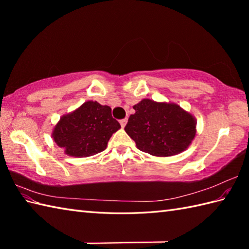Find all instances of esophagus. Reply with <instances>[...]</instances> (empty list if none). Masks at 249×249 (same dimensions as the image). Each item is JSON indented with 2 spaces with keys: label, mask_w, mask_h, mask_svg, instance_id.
Segmentation results:
<instances>
[{
  "label": "esophagus",
  "mask_w": 249,
  "mask_h": 249,
  "mask_svg": "<svg viewBox=\"0 0 249 249\" xmlns=\"http://www.w3.org/2000/svg\"><path fill=\"white\" fill-rule=\"evenodd\" d=\"M120 124H121V126H122V128H124L125 126H126V124H127V119L121 120V121H120Z\"/></svg>",
  "instance_id": "esophagus-1"
}]
</instances>
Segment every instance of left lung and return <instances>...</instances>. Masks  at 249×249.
I'll return each mask as SVG.
<instances>
[{
  "label": "left lung",
  "mask_w": 249,
  "mask_h": 249,
  "mask_svg": "<svg viewBox=\"0 0 249 249\" xmlns=\"http://www.w3.org/2000/svg\"><path fill=\"white\" fill-rule=\"evenodd\" d=\"M125 131L142 152L153 156H172L185 151L196 136V119L172 103L149 98L134 106Z\"/></svg>",
  "instance_id": "obj_1"
}]
</instances>
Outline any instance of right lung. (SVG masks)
Here are the masks:
<instances>
[{
	"mask_svg": "<svg viewBox=\"0 0 249 249\" xmlns=\"http://www.w3.org/2000/svg\"><path fill=\"white\" fill-rule=\"evenodd\" d=\"M121 128L109 106L89 100L63 115L52 133L55 143L72 157H88L106 150L112 134Z\"/></svg>",
	"mask_w": 249,
	"mask_h": 249,
	"instance_id": "1",
	"label": "right lung"
}]
</instances>
